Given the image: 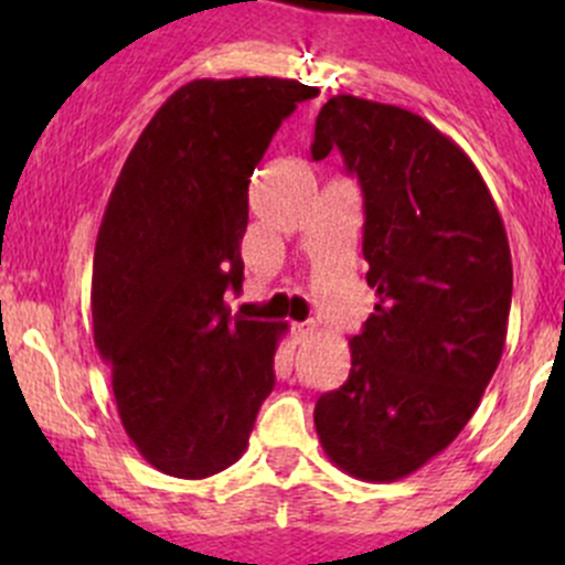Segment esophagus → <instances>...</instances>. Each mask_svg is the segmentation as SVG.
<instances>
[{
  "label": "esophagus",
  "instance_id": "1",
  "mask_svg": "<svg viewBox=\"0 0 565 565\" xmlns=\"http://www.w3.org/2000/svg\"><path fill=\"white\" fill-rule=\"evenodd\" d=\"M295 335H298V341H309L317 335V324L315 322H300L295 324Z\"/></svg>",
  "mask_w": 565,
  "mask_h": 565
}]
</instances>
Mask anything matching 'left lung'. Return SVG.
Returning a JSON list of instances; mask_svg holds the SVG:
<instances>
[{"label":"left lung","mask_w":565,"mask_h":565,"mask_svg":"<svg viewBox=\"0 0 565 565\" xmlns=\"http://www.w3.org/2000/svg\"><path fill=\"white\" fill-rule=\"evenodd\" d=\"M339 147L363 191L366 281L377 295L352 369L322 393L324 454L361 481H398L446 451L498 369L509 330L511 248L487 182L429 119L333 95L311 156Z\"/></svg>","instance_id":"obj_1"}]
</instances>
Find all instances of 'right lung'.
Here are the masks:
<instances>
[{
	"instance_id": "right-lung-1",
	"label": "right lung",
	"mask_w": 565,
	"mask_h": 565,
	"mask_svg": "<svg viewBox=\"0 0 565 565\" xmlns=\"http://www.w3.org/2000/svg\"><path fill=\"white\" fill-rule=\"evenodd\" d=\"M317 87L196 78L141 130L108 196L93 262L95 347L136 451L174 478L246 454L287 322L230 317L243 287L248 177Z\"/></svg>"
}]
</instances>
